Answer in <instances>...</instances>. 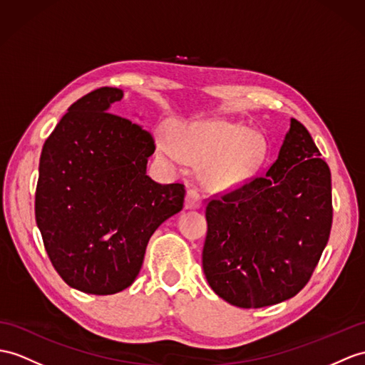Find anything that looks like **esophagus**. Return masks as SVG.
I'll list each match as a JSON object with an SVG mask.
<instances>
[{
    "label": "esophagus",
    "instance_id": "esophagus-1",
    "mask_svg": "<svg viewBox=\"0 0 365 365\" xmlns=\"http://www.w3.org/2000/svg\"><path fill=\"white\" fill-rule=\"evenodd\" d=\"M201 197L195 189H189L185 195V209H198L201 206Z\"/></svg>",
    "mask_w": 365,
    "mask_h": 365
}]
</instances>
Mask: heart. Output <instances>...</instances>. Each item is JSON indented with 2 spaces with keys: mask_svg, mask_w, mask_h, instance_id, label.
<instances>
[{
  "mask_svg": "<svg viewBox=\"0 0 365 365\" xmlns=\"http://www.w3.org/2000/svg\"><path fill=\"white\" fill-rule=\"evenodd\" d=\"M172 138L159 136L156 148L172 163L201 164V182L209 190L227 192L250 182L268 155L260 131L223 119L176 122Z\"/></svg>",
  "mask_w": 365,
  "mask_h": 365,
  "instance_id": "heart-1",
  "label": "heart"
}]
</instances>
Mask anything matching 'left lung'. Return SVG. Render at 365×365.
I'll return each mask as SVG.
<instances>
[{"instance_id": "1", "label": "left lung", "mask_w": 365, "mask_h": 365, "mask_svg": "<svg viewBox=\"0 0 365 365\" xmlns=\"http://www.w3.org/2000/svg\"><path fill=\"white\" fill-rule=\"evenodd\" d=\"M308 130L291 119L279 158L243 187L207 202L202 269L230 305L294 297L330 238L331 173Z\"/></svg>"}]
</instances>
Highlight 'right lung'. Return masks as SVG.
Masks as SVG:
<instances>
[{"mask_svg":"<svg viewBox=\"0 0 365 365\" xmlns=\"http://www.w3.org/2000/svg\"><path fill=\"white\" fill-rule=\"evenodd\" d=\"M123 91L103 86L68 108L41 150L35 220L71 288L106 296L128 288L150 237L184 206L182 184L147 175L155 139L108 113Z\"/></svg>","mask_w":365,"mask_h":365,"instance_id":"1","label":"right lung"}]
</instances>
